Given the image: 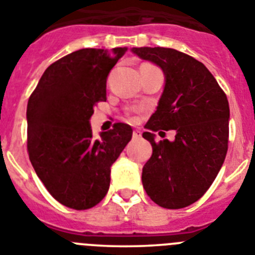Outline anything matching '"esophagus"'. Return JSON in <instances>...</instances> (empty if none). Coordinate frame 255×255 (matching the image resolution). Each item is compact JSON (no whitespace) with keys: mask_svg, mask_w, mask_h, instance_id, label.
I'll return each mask as SVG.
<instances>
[{"mask_svg":"<svg viewBox=\"0 0 255 255\" xmlns=\"http://www.w3.org/2000/svg\"><path fill=\"white\" fill-rule=\"evenodd\" d=\"M140 138H141V132L139 131V130H135V131L132 132V139L136 140V139H140Z\"/></svg>","mask_w":255,"mask_h":255,"instance_id":"obj_1","label":"esophagus"}]
</instances>
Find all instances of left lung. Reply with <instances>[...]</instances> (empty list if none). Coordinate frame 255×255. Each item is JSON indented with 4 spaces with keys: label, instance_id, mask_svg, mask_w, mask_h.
<instances>
[{
    "label": "left lung",
    "instance_id": "left-lung-1",
    "mask_svg": "<svg viewBox=\"0 0 255 255\" xmlns=\"http://www.w3.org/2000/svg\"><path fill=\"white\" fill-rule=\"evenodd\" d=\"M131 52L161 67L164 75L157 111L145 128L176 131L173 140L159 143L155 134L143 132L153 149L143 167V186L158 206L184 208L203 197L224 164L229 101L215 76L191 56L163 47H135Z\"/></svg>",
    "mask_w": 255,
    "mask_h": 255
}]
</instances>
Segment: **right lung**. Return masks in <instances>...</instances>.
Instances as JSON below:
<instances>
[{
  "mask_svg": "<svg viewBox=\"0 0 255 255\" xmlns=\"http://www.w3.org/2000/svg\"><path fill=\"white\" fill-rule=\"evenodd\" d=\"M126 51L83 48L60 58L28 101L29 159L49 194L69 208L100 203L110 188L111 166L131 140L128 124H115L98 138L91 128L94 106L106 101L108 74Z\"/></svg>",
  "mask_w": 255,
  "mask_h": 255,
  "instance_id": "obj_1",
  "label": "right lung"
}]
</instances>
